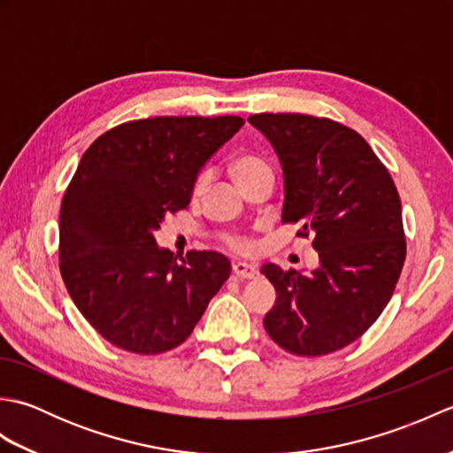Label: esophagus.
<instances>
[{
  "instance_id": "1",
  "label": "esophagus",
  "mask_w": 453,
  "mask_h": 453,
  "mask_svg": "<svg viewBox=\"0 0 453 453\" xmlns=\"http://www.w3.org/2000/svg\"><path fill=\"white\" fill-rule=\"evenodd\" d=\"M234 274H235V278H239V280H251V278H255L258 274V271H257L255 265L235 263L234 265Z\"/></svg>"
}]
</instances>
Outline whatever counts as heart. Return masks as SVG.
<instances>
[{
    "instance_id": "1",
    "label": "heart",
    "mask_w": 453,
    "mask_h": 453,
    "mask_svg": "<svg viewBox=\"0 0 453 453\" xmlns=\"http://www.w3.org/2000/svg\"><path fill=\"white\" fill-rule=\"evenodd\" d=\"M232 173H234V177H235L239 185H243V182L255 179L257 175H263V173H271V169H268V165L261 157L247 153V156H239L234 161ZM208 180H210V173H202V175L196 179L195 190L196 192L204 190V187L208 185ZM226 243H227L229 249H234V251H237V253H249V251H253V247H255L251 239L243 237V235H227Z\"/></svg>"
}]
</instances>
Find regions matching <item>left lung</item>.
<instances>
[{
  "label": "left lung",
  "mask_w": 453,
  "mask_h": 453,
  "mask_svg": "<svg viewBox=\"0 0 453 453\" xmlns=\"http://www.w3.org/2000/svg\"><path fill=\"white\" fill-rule=\"evenodd\" d=\"M284 173L282 221L313 234L319 266L305 274L265 265L276 290L265 329L284 350L323 356L370 329L405 263L401 200L358 132L310 114H253Z\"/></svg>",
  "instance_id": "1"
}]
</instances>
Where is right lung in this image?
<instances>
[{"mask_svg": "<svg viewBox=\"0 0 453 453\" xmlns=\"http://www.w3.org/2000/svg\"><path fill=\"white\" fill-rule=\"evenodd\" d=\"M242 117H156L104 132L83 153L60 210V273L73 303L122 350L161 354L185 342L232 274L224 255L177 263L156 242L187 208L200 169Z\"/></svg>", "mask_w": 453, "mask_h": 453, "instance_id": "right-lung-1", "label": "right lung"}]
</instances>
